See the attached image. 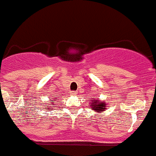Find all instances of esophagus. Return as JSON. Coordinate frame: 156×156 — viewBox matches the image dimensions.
I'll return each mask as SVG.
<instances>
[{
	"label": "esophagus",
	"instance_id": "1",
	"mask_svg": "<svg viewBox=\"0 0 156 156\" xmlns=\"http://www.w3.org/2000/svg\"><path fill=\"white\" fill-rule=\"evenodd\" d=\"M76 94H77L76 91H71V92H70V95H75Z\"/></svg>",
	"mask_w": 156,
	"mask_h": 156
}]
</instances>
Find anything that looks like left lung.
I'll list each match as a JSON object with an SVG mask.
<instances>
[{
  "mask_svg": "<svg viewBox=\"0 0 156 156\" xmlns=\"http://www.w3.org/2000/svg\"><path fill=\"white\" fill-rule=\"evenodd\" d=\"M94 99V98H93ZM91 109L94 111H103L107 108V105L105 102H100L98 100H92L91 102Z\"/></svg>",
  "mask_w": 156,
  "mask_h": 156,
  "instance_id": "obj_1",
  "label": "left lung"
}]
</instances>
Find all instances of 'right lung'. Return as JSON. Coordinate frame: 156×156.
I'll use <instances>...</instances> for the list:
<instances>
[{
	"instance_id": "add662e5",
	"label": "right lung",
	"mask_w": 156,
	"mask_h": 156,
	"mask_svg": "<svg viewBox=\"0 0 156 156\" xmlns=\"http://www.w3.org/2000/svg\"><path fill=\"white\" fill-rule=\"evenodd\" d=\"M56 100H57V98H52L51 99L49 100V105H53V103H55V102H56ZM55 105L56 104H54V106H55ZM54 106H53V107H54ZM44 108L45 109H46V108H49V107H46V106H45V107H44Z\"/></svg>"
}]
</instances>
